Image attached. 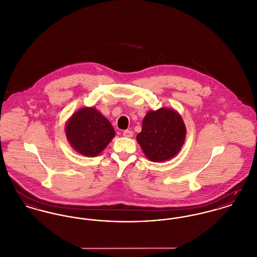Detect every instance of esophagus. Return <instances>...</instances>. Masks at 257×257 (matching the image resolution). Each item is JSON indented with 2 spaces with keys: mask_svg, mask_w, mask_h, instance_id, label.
<instances>
[{
  "mask_svg": "<svg viewBox=\"0 0 257 257\" xmlns=\"http://www.w3.org/2000/svg\"><path fill=\"white\" fill-rule=\"evenodd\" d=\"M122 136H123L124 138H132V137L134 136V133H133L132 131H130V130H125V131H123Z\"/></svg>",
  "mask_w": 257,
  "mask_h": 257,
  "instance_id": "1",
  "label": "esophagus"
}]
</instances>
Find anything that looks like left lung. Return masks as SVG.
<instances>
[{
  "label": "left lung",
  "mask_w": 257,
  "mask_h": 257,
  "mask_svg": "<svg viewBox=\"0 0 257 257\" xmlns=\"http://www.w3.org/2000/svg\"><path fill=\"white\" fill-rule=\"evenodd\" d=\"M186 134L182 117L172 109L162 108L147 113L137 140L149 160L163 162L177 155Z\"/></svg>",
  "instance_id": "1"
}]
</instances>
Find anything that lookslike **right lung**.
Returning a JSON list of instances; mask_svg holds the SVG:
<instances>
[{"mask_svg": "<svg viewBox=\"0 0 257 257\" xmlns=\"http://www.w3.org/2000/svg\"><path fill=\"white\" fill-rule=\"evenodd\" d=\"M67 138L80 154L97 156L115 137L110 121L94 108H83L75 112L66 126Z\"/></svg>", "mask_w": 257, "mask_h": 257, "instance_id": "1", "label": "right lung"}]
</instances>
